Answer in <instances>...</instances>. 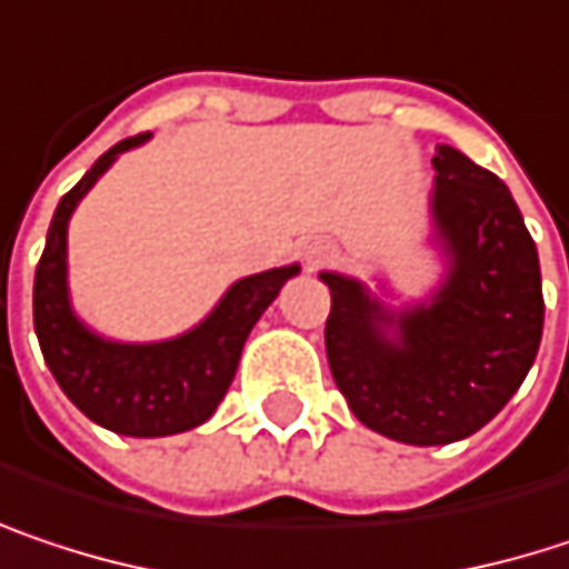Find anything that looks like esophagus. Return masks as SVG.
Here are the masks:
<instances>
[{
    "label": "esophagus",
    "instance_id": "esophagus-1",
    "mask_svg": "<svg viewBox=\"0 0 569 569\" xmlns=\"http://www.w3.org/2000/svg\"><path fill=\"white\" fill-rule=\"evenodd\" d=\"M302 260H306L309 270H326V267H332L338 260V243H332V240H312V243H306Z\"/></svg>",
    "mask_w": 569,
    "mask_h": 569
}]
</instances>
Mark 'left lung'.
Listing matches in <instances>:
<instances>
[{"mask_svg":"<svg viewBox=\"0 0 569 569\" xmlns=\"http://www.w3.org/2000/svg\"><path fill=\"white\" fill-rule=\"evenodd\" d=\"M433 169V218L452 267L430 302L393 316L361 283L322 273L338 390L368 430L410 446L482 430L521 388L543 332L538 247L508 184L452 146H437Z\"/></svg>","mask_w":569,"mask_h":569,"instance_id":"left-lung-1","label":"left lung"}]
</instances>
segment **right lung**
Instances as JSON below:
<instances>
[{
  "instance_id": "1",
  "label": "right lung",
  "mask_w": 569,
  "mask_h": 569,
  "mask_svg": "<svg viewBox=\"0 0 569 569\" xmlns=\"http://www.w3.org/2000/svg\"><path fill=\"white\" fill-rule=\"evenodd\" d=\"M149 132L103 152L61 198L34 270V332L61 390L93 423L123 437H172L204 423L231 388L243 341L299 267L247 277L191 332L159 345H117L87 332L68 302V221L110 162Z\"/></svg>"
}]
</instances>
